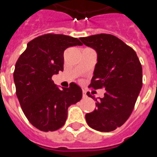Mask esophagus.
I'll return each mask as SVG.
<instances>
[{
    "label": "esophagus",
    "mask_w": 157,
    "mask_h": 157,
    "mask_svg": "<svg viewBox=\"0 0 157 157\" xmlns=\"http://www.w3.org/2000/svg\"><path fill=\"white\" fill-rule=\"evenodd\" d=\"M86 97H87L86 91H85V90H83V98H86Z\"/></svg>",
    "instance_id": "obj_1"
}]
</instances>
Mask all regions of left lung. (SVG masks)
<instances>
[{"label":"left lung","instance_id":"obj_1","mask_svg":"<svg viewBox=\"0 0 157 157\" xmlns=\"http://www.w3.org/2000/svg\"><path fill=\"white\" fill-rule=\"evenodd\" d=\"M85 45L96 51L90 87L105 89L103 98H95L96 109L85 114L91 128L109 132L128 119L143 85L142 66L136 52L112 34H100L80 38Z\"/></svg>","mask_w":157,"mask_h":157}]
</instances>
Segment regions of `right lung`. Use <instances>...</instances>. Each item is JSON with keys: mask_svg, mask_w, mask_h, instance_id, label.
<instances>
[{"mask_svg": "<svg viewBox=\"0 0 157 157\" xmlns=\"http://www.w3.org/2000/svg\"><path fill=\"white\" fill-rule=\"evenodd\" d=\"M81 45L73 37L43 34L29 42L17 61L13 72L17 97L24 114L37 129H59L67 119V108L82 98V90L75 83L59 90L52 80L63 71L64 50Z\"/></svg>", "mask_w": 157, "mask_h": 157, "instance_id": "obj_1", "label": "right lung"}]
</instances>
